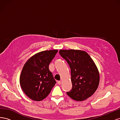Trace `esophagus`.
Returning a JSON list of instances; mask_svg holds the SVG:
<instances>
[{
  "label": "esophagus",
  "mask_w": 120,
  "mask_h": 120,
  "mask_svg": "<svg viewBox=\"0 0 120 120\" xmlns=\"http://www.w3.org/2000/svg\"><path fill=\"white\" fill-rule=\"evenodd\" d=\"M57 83L59 85H60L61 83V81H57Z\"/></svg>",
  "instance_id": "esophagus-1"
}]
</instances>
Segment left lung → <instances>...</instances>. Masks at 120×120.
<instances>
[{
    "label": "left lung",
    "mask_w": 120,
    "mask_h": 120,
    "mask_svg": "<svg viewBox=\"0 0 120 120\" xmlns=\"http://www.w3.org/2000/svg\"><path fill=\"white\" fill-rule=\"evenodd\" d=\"M59 52L71 68L72 88L67 95L77 101L87 99L96 92L99 85V71L95 63L83 50L60 49Z\"/></svg>",
    "instance_id": "left-lung-1"
}]
</instances>
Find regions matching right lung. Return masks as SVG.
<instances>
[{"label":"right lung","mask_w":120,"mask_h":120,"mask_svg":"<svg viewBox=\"0 0 120 120\" xmlns=\"http://www.w3.org/2000/svg\"><path fill=\"white\" fill-rule=\"evenodd\" d=\"M57 52L53 49L39 52L24 64L19 82L23 92L30 99L40 101L45 99L56 83L49 64Z\"/></svg>","instance_id":"right-lung-1"}]
</instances>
